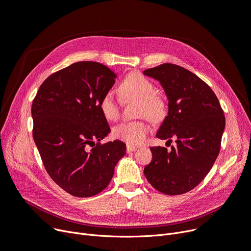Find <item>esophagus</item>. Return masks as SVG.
Instances as JSON below:
<instances>
[{"label": "esophagus", "instance_id": "1", "mask_svg": "<svg viewBox=\"0 0 251 251\" xmlns=\"http://www.w3.org/2000/svg\"><path fill=\"white\" fill-rule=\"evenodd\" d=\"M136 150H137V147H135V146H130V145H127V146H126V152H127V153L134 152V151H136Z\"/></svg>", "mask_w": 251, "mask_h": 251}]
</instances>
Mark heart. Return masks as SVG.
Segmentation results:
<instances>
[{
    "label": "heart",
    "instance_id": "1",
    "mask_svg": "<svg viewBox=\"0 0 251 251\" xmlns=\"http://www.w3.org/2000/svg\"><path fill=\"white\" fill-rule=\"evenodd\" d=\"M121 93L125 98L132 97L139 100L138 114L145 115L153 122H159L164 117L165 103L155 95L153 83L140 74L128 75L121 85ZM99 108L107 121H115L119 115V106L113 91H107L99 102ZM149 126L144 122H126L113 128L114 138L128 145H140L145 141Z\"/></svg>",
    "mask_w": 251,
    "mask_h": 251
}]
</instances>
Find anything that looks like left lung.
<instances>
[{
    "label": "left lung",
    "mask_w": 251,
    "mask_h": 251,
    "mask_svg": "<svg viewBox=\"0 0 251 251\" xmlns=\"http://www.w3.org/2000/svg\"><path fill=\"white\" fill-rule=\"evenodd\" d=\"M143 74L160 82L169 100V112L156 137L176 145L169 152L151 147L152 160L145 166L148 182L166 195L194 189L211 170L220 153L226 119L218 97L193 73L164 63Z\"/></svg>",
    "instance_id": "1"
}]
</instances>
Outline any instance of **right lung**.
I'll use <instances>...</instances> for the list:
<instances>
[{"label":"right lung","mask_w":251,"mask_h":251,"mask_svg":"<svg viewBox=\"0 0 251 251\" xmlns=\"http://www.w3.org/2000/svg\"><path fill=\"white\" fill-rule=\"evenodd\" d=\"M115 77L113 70L98 62H76L48 77L32 102V136L45 169L74 196L100 193L126 154L119 140L100 144L110 127L99 102Z\"/></svg>","instance_id":"obj_1"}]
</instances>
